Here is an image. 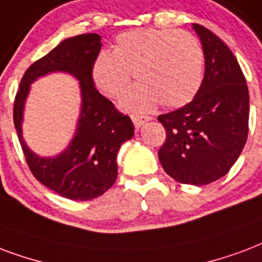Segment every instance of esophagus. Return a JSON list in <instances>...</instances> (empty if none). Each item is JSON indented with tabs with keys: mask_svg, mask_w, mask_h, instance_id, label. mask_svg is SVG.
<instances>
[{
	"mask_svg": "<svg viewBox=\"0 0 262 262\" xmlns=\"http://www.w3.org/2000/svg\"><path fill=\"white\" fill-rule=\"evenodd\" d=\"M132 121H133V123H135V127L136 129H140L141 126H144L145 123L148 122L149 118L148 117H132Z\"/></svg>",
	"mask_w": 262,
	"mask_h": 262,
	"instance_id": "obj_1",
	"label": "esophagus"
}]
</instances>
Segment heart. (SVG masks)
<instances>
[{
    "mask_svg": "<svg viewBox=\"0 0 262 262\" xmlns=\"http://www.w3.org/2000/svg\"><path fill=\"white\" fill-rule=\"evenodd\" d=\"M205 55L198 38L187 31L140 29L121 34L114 51H103L93 63L96 86L110 99L126 91L132 73L139 81L121 100L133 114L152 111L159 101L180 108L196 96L203 81Z\"/></svg>",
    "mask_w": 262,
    "mask_h": 262,
    "instance_id": "heart-1",
    "label": "heart"
}]
</instances>
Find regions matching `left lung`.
<instances>
[{
  "instance_id": "left-lung-1",
  "label": "left lung",
  "mask_w": 262,
  "mask_h": 262,
  "mask_svg": "<svg viewBox=\"0 0 262 262\" xmlns=\"http://www.w3.org/2000/svg\"><path fill=\"white\" fill-rule=\"evenodd\" d=\"M202 43L205 77L184 107L162 114L166 141L158 157L181 184L206 185L236 162L249 133V89L236 57L210 30L192 25Z\"/></svg>"
}]
</instances>
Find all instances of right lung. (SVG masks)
Segmentation results:
<instances>
[{
  "mask_svg": "<svg viewBox=\"0 0 262 262\" xmlns=\"http://www.w3.org/2000/svg\"><path fill=\"white\" fill-rule=\"evenodd\" d=\"M100 49L99 34L66 38L27 69L13 105V122L31 173L41 184L71 201L95 199L113 187L118 151L135 135L130 118L96 89L92 69ZM51 72H67L80 82L81 113L68 148L55 157H39L25 144L21 123L31 83Z\"/></svg>",
  "mask_w": 262,
  "mask_h": 262,
  "instance_id": "right-lung-1",
  "label": "right lung"
}]
</instances>
